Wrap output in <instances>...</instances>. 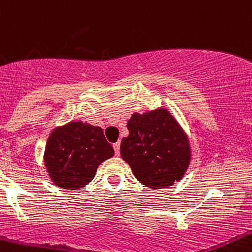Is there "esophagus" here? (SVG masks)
Returning <instances> with one entry per match:
<instances>
[{
    "label": "esophagus",
    "mask_w": 252,
    "mask_h": 252,
    "mask_svg": "<svg viewBox=\"0 0 252 252\" xmlns=\"http://www.w3.org/2000/svg\"><path fill=\"white\" fill-rule=\"evenodd\" d=\"M120 148H121V143L120 142L113 143V149H115L116 156H118V154H120Z\"/></svg>",
    "instance_id": "34e87169"
}]
</instances>
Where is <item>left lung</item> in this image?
Wrapping results in <instances>:
<instances>
[{
	"instance_id": "obj_1",
	"label": "left lung",
	"mask_w": 252,
	"mask_h": 252,
	"mask_svg": "<svg viewBox=\"0 0 252 252\" xmlns=\"http://www.w3.org/2000/svg\"><path fill=\"white\" fill-rule=\"evenodd\" d=\"M126 126L129 135L121 142V157L140 183L162 189L183 178L191 149L187 134L167 109L135 112Z\"/></svg>"
}]
</instances>
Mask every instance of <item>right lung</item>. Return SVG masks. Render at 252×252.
<instances>
[{
    "instance_id": "obj_1",
    "label": "right lung",
    "mask_w": 252,
    "mask_h": 252,
    "mask_svg": "<svg viewBox=\"0 0 252 252\" xmlns=\"http://www.w3.org/2000/svg\"><path fill=\"white\" fill-rule=\"evenodd\" d=\"M100 126L69 122L55 128L46 141L44 162L49 177L62 189H82L93 178L101 162L113 157Z\"/></svg>"
}]
</instances>
